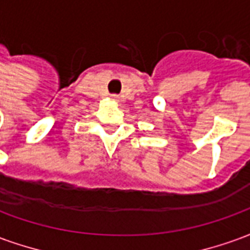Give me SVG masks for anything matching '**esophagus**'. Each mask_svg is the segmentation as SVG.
<instances>
[{
	"mask_svg": "<svg viewBox=\"0 0 250 250\" xmlns=\"http://www.w3.org/2000/svg\"><path fill=\"white\" fill-rule=\"evenodd\" d=\"M112 99H115V100H116V99H118V96H116V95H112Z\"/></svg>",
	"mask_w": 250,
	"mask_h": 250,
	"instance_id": "esophagus-1",
	"label": "esophagus"
}]
</instances>
